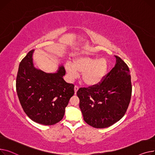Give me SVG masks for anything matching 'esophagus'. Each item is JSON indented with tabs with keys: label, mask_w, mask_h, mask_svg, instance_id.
I'll return each mask as SVG.
<instances>
[{
	"label": "esophagus",
	"mask_w": 155,
	"mask_h": 155,
	"mask_svg": "<svg viewBox=\"0 0 155 155\" xmlns=\"http://www.w3.org/2000/svg\"><path fill=\"white\" fill-rule=\"evenodd\" d=\"M78 89H79V87L77 86H74V93H75V94L77 93Z\"/></svg>",
	"instance_id": "obj_1"
}]
</instances>
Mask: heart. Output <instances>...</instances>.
<instances>
[{"instance_id":"obj_1","label":"heart","mask_w":155,"mask_h":155,"mask_svg":"<svg viewBox=\"0 0 155 155\" xmlns=\"http://www.w3.org/2000/svg\"><path fill=\"white\" fill-rule=\"evenodd\" d=\"M66 70L70 78L81 74V81L87 86H95L101 83L107 74L109 64L105 58L97 59L89 56H81L67 63Z\"/></svg>"}]
</instances>
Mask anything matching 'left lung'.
Here are the masks:
<instances>
[{"label": "left lung", "mask_w": 155, "mask_h": 155, "mask_svg": "<svg viewBox=\"0 0 155 155\" xmlns=\"http://www.w3.org/2000/svg\"><path fill=\"white\" fill-rule=\"evenodd\" d=\"M114 57L116 64L101 83L77 92L84 120L96 128H105L120 120L131 100L129 68L120 57Z\"/></svg>", "instance_id": "left-lung-1"}]
</instances>
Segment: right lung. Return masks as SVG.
<instances>
[{
	"label": "right lung",
	"mask_w": 155,
	"mask_h": 155,
	"mask_svg": "<svg viewBox=\"0 0 155 155\" xmlns=\"http://www.w3.org/2000/svg\"><path fill=\"white\" fill-rule=\"evenodd\" d=\"M34 50L21 62L16 79V90L25 114L35 123L52 125L59 122L65 113L74 86L67 83L62 65L54 73H46L34 66Z\"/></svg>",
	"instance_id": "obj_1"
}]
</instances>
